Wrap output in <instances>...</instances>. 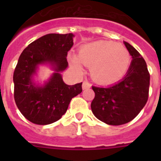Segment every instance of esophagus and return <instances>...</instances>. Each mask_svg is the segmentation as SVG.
<instances>
[{"label":"esophagus","mask_w":161,"mask_h":161,"mask_svg":"<svg viewBox=\"0 0 161 161\" xmlns=\"http://www.w3.org/2000/svg\"><path fill=\"white\" fill-rule=\"evenodd\" d=\"M91 87V84L89 83V81L87 80H85L82 84V89H89Z\"/></svg>","instance_id":"esophagus-1"}]
</instances>
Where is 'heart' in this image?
<instances>
[{
  "label": "heart",
  "instance_id": "b5f03b06",
  "mask_svg": "<svg viewBox=\"0 0 161 161\" xmlns=\"http://www.w3.org/2000/svg\"><path fill=\"white\" fill-rule=\"evenodd\" d=\"M130 64V55L126 48L111 41H97L86 44L79 51L77 59L72 64L81 72V64L90 67V76L102 85L117 82L124 76Z\"/></svg>",
  "mask_w": 161,
  "mask_h": 161
}]
</instances>
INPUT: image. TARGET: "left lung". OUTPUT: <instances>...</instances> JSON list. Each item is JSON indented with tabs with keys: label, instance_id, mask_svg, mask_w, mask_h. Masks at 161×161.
<instances>
[{
	"label": "left lung",
	"instance_id": "8db88e82",
	"mask_svg": "<svg viewBox=\"0 0 161 161\" xmlns=\"http://www.w3.org/2000/svg\"><path fill=\"white\" fill-rule=\"evenodd\" d=\"M124 44L132 56L125 77L109 87H92L95 93L91 103L93 114L112 126L125 124L135 119L148 99L150 74L147 64L136 48L128 42Z\"/></svg>",
	"mask_w": 161,
	"mask_h": 161
}]
</instances>
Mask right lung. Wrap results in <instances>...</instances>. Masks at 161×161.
I'll return each mask as SVG.
<instances>
[{
    "mask_svg": "<svg viewBox=\"0 0 161 161\" xmlns=\"http://www.w3.org/2000/svg\"><path fill=\"white\" fill-rule=\"evenodd\" d=\"M72 33L48 34L25 47L14 72V100L20 112L31 123L47 125L59 120L74 97L82 92V82L68 85L60 72L68 66V52L73 45ZM50 63L55 73L43 86L32 82L38 64Z\"/></svg>",
    "mask_w": 161,
    "mask_h": 161,
    "instance_id": "obj_1",
    "label": "right lung"
}]
</instances>
